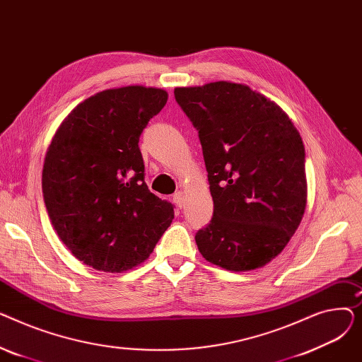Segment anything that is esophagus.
<instances>
[{"instance_id":"obj_1","label":"esophagus","mask_w":362,"mask_h":362,"mask_svg":"<svg viewBox=\"0 0 362 362\" xmlns=\"http://www.w3.org/2000/svg\"><path fill=\"white\" fill-rule=\"evenodd\" d=\"M173 201L176 202V205L177 206H183V201H185V194L182 192V191H179V192H176L175 195H173Z\"/></svg>"}]
</instances>
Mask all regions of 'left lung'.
I'll return each instance as SVG.
<instances>
[{
  "label": "left lung",
  "mask_w": 362,
  "mask_h": 362,
  "mask_svg": "<svg viewBox=\"0 0 362 362\" xmlns=\"http://www.w3.org/2000/svg\"><path fill=\"white\" fill-rule=\"evenodd\" d=\"M198 130L214 202L198 230L201 255L230 272L264 267L288 245L305 213V148L289 116L248 85L176 88Z\"/></svg>",
  "instance_id": "obj_1"
}]
</instances>
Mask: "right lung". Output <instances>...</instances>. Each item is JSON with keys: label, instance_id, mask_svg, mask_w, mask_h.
Wrapping results in <instances>:
<instances>
[{"label": "right lung", "instance_id": "add662e5", "mask_svg": "<svg viewBox=\"0 0 362 362\" xmlns=\"http://www.w3.org/2000/svg\"><path fill=\"white\" fill-rule=\"evenodd\" d=\"M167 98L141 85L101 90L71 110L48 146L42 194L51 224L95 270L136 267L175 218L173 205L149 192L139 149Z\"/></svg>", "mask_w": 362, "mask_h": 362}]
</instances>
